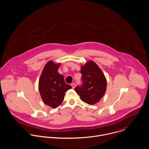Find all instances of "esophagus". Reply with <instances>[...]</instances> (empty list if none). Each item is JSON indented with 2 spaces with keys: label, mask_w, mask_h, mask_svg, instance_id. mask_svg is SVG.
<instances>
[{
  "label": "esophagus",
  "mask_w": 149,
  "mask_h": 149,
  "mask_svg": "<svg viewBox=\"0 0 149 149\" xmlns=\"http://www.w3.org/2000/svg\"><path fill=\"white\" fill-rule=\"evenodd\" d=\"M71 86H72V88L73 89H74V88H75V87L76 86L75 84H74H74H71Z\"/></svg>",
  "instance_id": "34e87169"
}]
</instances>
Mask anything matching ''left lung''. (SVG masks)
Masks as SVG:
<instances>
[{"label":"left lung","mask_w":149,"mask_h":149,"mask_svg":"<svg viewBox=\"0 0 149 149\" xmlns=\"http://www.w3.org/2000/svg\"><path fill=\"white\" fill-rule=\"evenodd\" d=\"M80 72L82 74V84L76 86L75 91L83 102L91 105L97 103L106 90L107 81L104 75L92 61L82 66Z\"/></svg>","instance_id":"obj_1"}]
</instances>
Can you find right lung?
<instances>
[{"label": "right lung", "mask_w": 149, "mask_h": 149, "mask_svg": "<svg viewBox=\"0 0 149 149\" xmlns=\"http://www.w3.org/2000/svg\"><path fill=\"white\" fill-rule=\"evenodd\" d=\"M60 64L52 61L45 66L39 82V91L45 104L57 108L63 102L65 93L72 87L64 81V77L57 70Z\"/></svg>", "instance_id": "add662e5"}]
</instances>
